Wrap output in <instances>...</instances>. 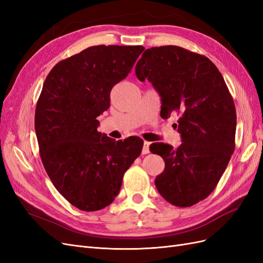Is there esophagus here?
<instances>
[{
    "label": "esophagus",
    "mask_w": 263,
    "mask_h": 263,
    "mask_svg": "<svg viewBox=\"0 0 263 263\" xmlns=\"http://www.w3.org/2000/svg\"><path fill=\"white\" fill-rule=\"evenodd\" d=\"M149 146H150V142H148V141L144 142V147H142V155L149 154Z\"/></svg>",
    "instance_id": "1"
}]
</instances>
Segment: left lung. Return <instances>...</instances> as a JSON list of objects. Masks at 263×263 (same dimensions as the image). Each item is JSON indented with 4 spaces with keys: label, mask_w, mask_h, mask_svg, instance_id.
I'll list each match as a JSON object with an SVG mask.
<instances>
[{
    "label": "left lung",
    "mask_w": 263,
    "mask_h": 263,
    "mask_svg": "<svg viewBox=\"0 0 263 263\" xmlns=\"http://www.w3.org/2000/svg\"><path fill=\"white\" fill-rule=\"evenodd\" d=\"M161 98L162 118L179 113L182 144L156 142L150 151L165 166L155 184L164 200L189 208L216 187L235 150L236 108L219 70L205 55L178 46L153 47L136 65Z\"/></svg>",
    "instance_id": "left-lung-1"
}]
</instances>
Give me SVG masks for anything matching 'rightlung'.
<instances>
[{"mask_svg": "<svg viewBox=\"0 0 263 263\" xmlns=\"http://www.w3.org/2000/svg\"><path fill=\"white\" fill-rule=\"evenodd\" d=\"M142 46H93L58 62L47 76L35 112L39 154L52 184L77 209L112 203L144 140L98 132L113 86L130 72Z\"/></svg>", "mask_w": 263, "mask_h": 263, "instance_id": "obj_1", "label": "right lung"}]
</instances>
